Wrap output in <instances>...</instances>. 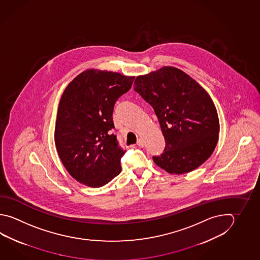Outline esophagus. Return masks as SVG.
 <instances>
[{"label": "esophagus", "mask_w": 260, "mask_h": 260, "mask_svg": "<svg viewBox=\"0 0 260 260\" xmlns=\"http://www.w3.org/2000/svg\"><path fill=\"white\" fill-rule=\"evenodd\" d=\"M144 141L142 140V139H139L137 141V145L138 146H140V147H144Z\"/></svg>", "instance_id": "34e87169"}]
</instances>
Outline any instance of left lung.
Instances as JSON below:
<instances>
[{
  "mask_svg": "<svg viewBox=\"0 0 260 260\" xmlns=\"http://www.w3.org/2000/svg\"><path fill=\"white\" fill-rule=\"evenodd\" d=\"M134 90L152 106L166 140L153 162L173 175L193 171L211 156L220 122L211 96L200 83L172 66L137 76Z\"/></svg>",
  "mask_w": 260,
  "mask_h": 260,
  "instance_id": "1",
  "label": "left lung"
}]
</instances>
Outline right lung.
Instances as JSON below:
<instances>
[{"label":"right lung","mask_w":260,"mask_h":260,"mask_svg":"<svg viewBox=\"0 0 260 260\" xmlns=\"http://www.w3.org/2000/svg\"><path fill=\"white\" fill-rule=\"evenodd\" d=\"M134 76L89 69L69 83L59 100L54 140L69 174L85 186L99 187L121 172L125 153L118 146L113 109Z\"/></svg>","instance_id":"add662e5"}]
</instances>
